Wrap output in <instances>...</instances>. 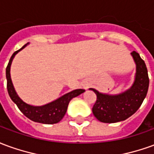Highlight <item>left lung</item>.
Listing matches in <instances>:
<instances>
[{"label": "left lung", "instance_id": "left-lung-1", "mask_svg": "<svg viewBox=\"0 0 154 154\" xmlns=\"http://www.w3.org/2000/svg\"><path fill=\"white\" fill-rule=\"evenodd\" d=\"M130 54L136 65V72L134 83L129 89L121 93L110 95L89 88L97 95L92 112L100 122L116 123L125 120L138 110L146 97L149 79L145 63L135 51Z\"/></svg>", "mask_w": 154, "mask_h": 154}]
</instances>
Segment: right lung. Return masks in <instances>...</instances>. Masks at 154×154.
<instances>
[{"label":"right lung","mask_w":154,"mask_h":154,"mask_svg":"<svg viewBox=\"0 0 154 154\" xmlns=\"http://www.w3.org/2000/svg\"><path fill=\"white\" fill-rule=\"evenodd\" d=\"M26 44L23 47L15 51L12 54L11 59L9 61V63L6 67V80H7V91H8L9 96L11 97L12 101L18 106L20 110L24 114L27 118L31 119L32 121L35 122L42 123V124H47V125H53L60 121L63 118L65 114L67 112V106L70 100L74 97L79 96L82 93H83L85 90L84 89H76L64 94L59 98L56 100L51 101L49 103L45 104L43 106H32L29 104H27L19 97L17 92L15 91V87L12 83L11 77V66L12 61L16 54L20 51H21L23 48H25L28 44Z\"/></svg>","instance_id":"1"}]
</instances>
